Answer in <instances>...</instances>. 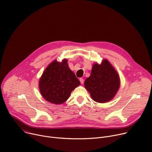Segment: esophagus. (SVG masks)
<instances>
[{
    "instance_id": "1",
    "label": "esophagus",
    "mask_w": 152,
    "mask_h": 152,
    "mask_svg": "<svg viewBox=\"0 0 152 152\" xmlns=\"http://www.w3.org/2000/svg\"><path fill=\"white\" fill-rule=\"evenodd\" d=\"M79 80H80V84H84V79H83V78H80Z\"/></svg>"
}]
</instances>
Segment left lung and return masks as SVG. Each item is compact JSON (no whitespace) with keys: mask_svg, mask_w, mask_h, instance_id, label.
Returning <instances> with one entry per match:
<instances>
[{"mask_svg":"<svg viewBox=\"0 0 152 152\" xmlns=\"http://www.w3.org/2000/svg\"><path fill=\"white\" fill-rule=\"evenodd\" d=\"M120 85L119 76L115 68L105 59L101 65L94 64L91 73L84 82L92 99L99 103L112 99Z\"/></svg>","mask_w":152,"mask_h":152,"instance_id":"8db88e82","label":"left lung"}]
</instances>
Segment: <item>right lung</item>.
<instances>
[{"label":"right lung","mask_w":152,"mask_h":152,"mask_svg":"<svg viewBox=\"0 0 152 152\" xmlns=\"http://www.w3.org/2000/svg\"><path fill=\"white\" fill-rule=\"evenodd\" d=\"M79 85L80 81L64 59L59 63L56 61L45 69L39 80V89L47 101L55 104L65 102L71 92Z\"/></svg>","instance_id":"obj_1"}]
</instances>
